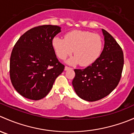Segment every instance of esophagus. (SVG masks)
<instances>
[{
    "label": "esophagus",
    "mask_w": 134,
    "mask_h": 134,
    "mask_svg": "<svg viewBox=\"0 0 134 134\" xmlns=\"http://www.w3.org/2000/svg\"><path fill=\"white\" fill-rule=\"evenodd\" d=\"M71 69V68H70V67H67V66H65V71H67V70Z\"/></svg>",
    "instance_id": "34e87169"
}]
</instances>
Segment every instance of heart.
<instances>
[{"label": "heart", "instance_id": "b5f03b06", "mask_svg": "<svg viewBox=\"0 0 134 134\" xmlns=\"http://www.w3.org/2000/svg\"><path fill=\"white\" fill-rule=\"evenodd\" d=\"M52 47L58 57L65 59L73 52L74 57L67 61L70 65L80 63L82 66H88L99 57L102 48L100 36L88 31L72 30L65 35V39L54 37Z\"/></svg>", "mask_w": 134, "mask_h": 134}]
</instances>
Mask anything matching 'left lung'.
<instances>
[{"mask_svg":"<svg viewBox=\"0 0 134 134\" xmlns=\"http://www.w3.org/2000/svg\"><path fill=\"white\" fill-rule=\"evenodd\" d=\"M102 31L104 46L100 56L84 69H75L72 82L77 95L89 102L102 99L114 90L123 69L122 48L107 31Z\"/></svg>","mask_w":134,"mask_h":134,"instance_id":"left-lung-1","label":"left lung"}]
</instances>
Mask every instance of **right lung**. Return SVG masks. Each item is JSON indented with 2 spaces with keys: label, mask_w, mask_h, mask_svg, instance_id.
I'll list each match as a JSON object with an SVG mask.
<instances>
[{
  "label": "right lung",
  "mask_w": 134,
  "mask_h": 134,
  "mask_svg": "<svg viewBox=\"0 0 134 134\" xmlns=\"http://www.w3.org/2000/svg\"><path fill=\"white\" fill-rule=\"evenodd\" d=\"M60 32L58 26H39L25 32L15 44L9 75L13 86L23 97L34 100L44 98L64 70L52 44Z\"/></svg>",
  "instance_id": "right-lung-1"
}]
</instances>
